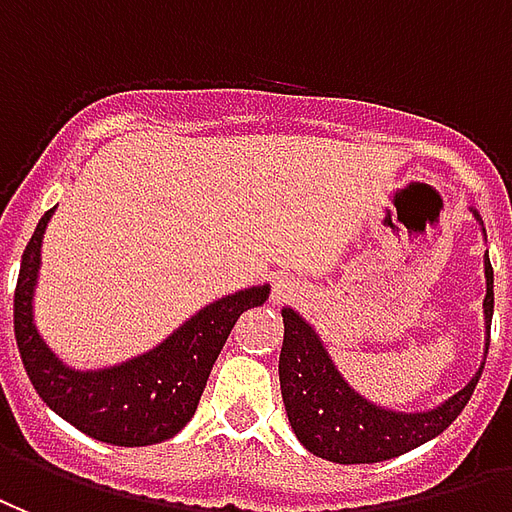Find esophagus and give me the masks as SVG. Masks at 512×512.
Wrapping results in <instances>:
<instances>
[{"instance_id":"esophagus-1","label":"esophagus","mask_w":512,"mask_h":512,"mask_svg":"<svg viewBox=\"0 0 512 512\" xmlns=\"http://www.w3.org/2000/svg\"><path fill=\"white\" fill-rule=\"evenodd\" d=\"M300 283L289 278V275H275L272 278V302L283 305V302H292L294 297H300Z\"/></svg>"}]
</instances>
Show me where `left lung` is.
I'll return each mask as SVG.
<instances>
[{"mask_svg":"<svg viewBox=\"0 0 512 512\" xmlns=\"http://www.w3.org/2000/svg\"><path fill=\"white\" fill-rule=\"evenodd\" d=\"M469 212L483 229L480 212L475 207H469ZM483 240H486V229H483ZM483 270H486L483 363L458 393L420 412L387 409V406L368 401L363 393H357L333 363L316 327L300 311H294L289 305L283 308V349L281 363H278L283 406H286L294 434L308 453L333 464H376V461H387V458L404 455L414 447L431 442L464 412V406L475 393L477 379L483 374L488 338H491L494 270L488 261V251L483 256Z\"/></svg>","mask_w":512,"mask_h":512,"instance_id":"1","label":"left lung"}]
</instances>
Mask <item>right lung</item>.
Returning a JSON list of instances; mask_svg holds the SVG:
<instances>
[{
    "instance_id": "add662e5",
    "label": "right lung",
    "mask_w": 512,
    "mask_h": 512,
    "mask_svg": "<svg viewBox=\"0 0 512 512\" xmlns=\"http://www.w3.org/2000/svg\"><path fill=\"white\" fill-rule=\"evenodd\" d=\"M48 210L21 256L13 324L21 363L48 409L76 425L81 434L119 447H144L179 434L199 406L204 384L240 313L264 305L270 283L248 286L204 305L147 352L106 368L67 365L35 322V289Z\"/></svg>"
}]
</instances>
